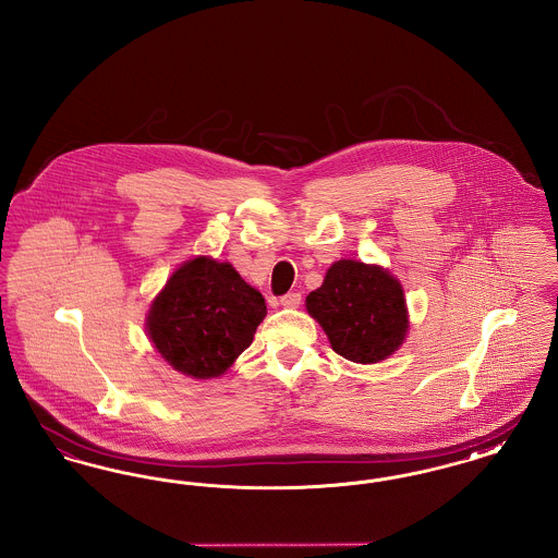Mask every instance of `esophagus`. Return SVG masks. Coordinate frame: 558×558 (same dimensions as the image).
<instances>
[{
    "label": "esophagus",
    "mask_w": 558,
    "mask_h": 558,
    "mask_svg": "<svg viewBox=\"0 0 558 558\" xmlns=\"http://www.w3.org/2000/svg\"><path fill=\"white\" fill-rule=\"evenodd\" d=\"M280 303H282L284 307H289V310H296V307L301 305V292H287V294L280 299Z\"/></svg>",
    "instance_id": "esophagus-1"
}]
</instances>
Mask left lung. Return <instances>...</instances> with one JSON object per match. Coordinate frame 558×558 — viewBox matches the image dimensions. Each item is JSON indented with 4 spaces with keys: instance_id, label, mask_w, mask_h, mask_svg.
Instances as JSON below:
<instances>
[{
    "instance_id": "left-lung-1",
    "label": "left lung",
    "mask_w": 558,
    "mask_h": 558,
    "mask_svg": "<svg viewBox=\"0 0 558 558\" xmlns=\"http://www.w3.org/2000/svg\"><path fill=\"white\" fill-rule=\"evenodd\" d=\"M305 305L332 349L351 362H380L405 339L403 291L383 267L341 259L326 271L324 284L307 294Z\"/></svg>"
}]
</instances>
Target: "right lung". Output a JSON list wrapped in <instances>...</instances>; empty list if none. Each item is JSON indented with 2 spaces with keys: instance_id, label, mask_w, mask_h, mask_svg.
<instances>
[{
  "instance_id": "obj_1",
  "label": "right lung",
  "mask_w": 558,
  "mask_h": 558,
  "mask_svg": "<svg viewBox=\"0 0 558 558\" xmlns=\"http://www.w3.org/2000/svg\"><path fill=\"white\" fill-rule=\"evenodd\" d=\"M266 299L230 264L196 257L180 267L148 314V335L160 355L194 378L219 376L232 366L262 319Z\"/></svg>"
}]
</instances>
